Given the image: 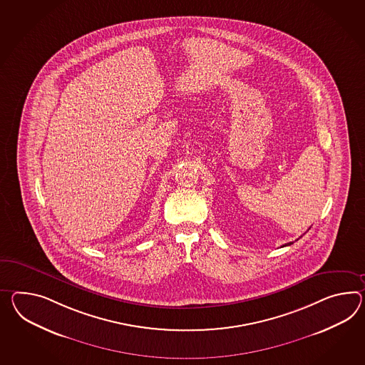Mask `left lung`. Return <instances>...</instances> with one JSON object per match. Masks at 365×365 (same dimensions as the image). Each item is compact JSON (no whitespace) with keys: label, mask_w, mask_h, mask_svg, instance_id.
<instances>
[{"label":"left lung","mask_w":365,"mask_h":365,"mask_svg":"<svg viewBox=\"0 0 365 365\" xmlns=\"http://www.w3.org/2000/svg\"><path fill=\"white\" fill-rule=\"evenodd\" d=\"M290 244H292V242H289V244H284V247H287V245H290Z\"/></svg>","instance_id":"8db88e82"}]
</instances>
